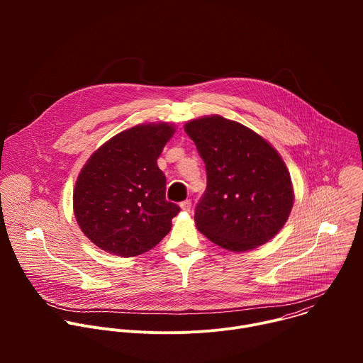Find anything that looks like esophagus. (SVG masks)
Returning <instances> with one entry per match:
<instances>
[{"mask_svg":"<svg viewBox=\"0 0 363 363\" xmlns=\"http://www.w3.org/2000/svg\"><path fill=\"white\" fill-rule=\"evenodd\" d=\"M191 205H192L191 199H185V201H182V202H181V208H182V211H189V210H191Z\"/></svg>","mask_w":363,"mask_h":363,"instance_id":"obj_1","label":"esophagus"}]
</instances>
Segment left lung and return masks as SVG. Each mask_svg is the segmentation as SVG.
Listing matches in <instances>:
<instances>
[{"label": "left lung", "instance_id": "8db88e82", "mask_svg": "<svg viewBox=\"0 0 363 363\" xmlns=\"http://www.w3.org/2000/svg\"><path fill=\"white\" fill-rule=\"evenodd\" d=\"M206 169V189L195 208L196 228L230 251H248L272 240L293 206L290 174L260 135L223 116L184 126Z\"/></svg>", "mask_w": 363, "mask_h": 363}]
</instances>
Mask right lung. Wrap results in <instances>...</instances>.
I'll list each match as a JSON object with an SVG mask.
<instances>
[{
  "instance_id": "right-lung-1",
  "label": "right lung",
  "mask_w": 363,
  "mask_h": 363,
  "mask_svg": "<svg viewBox=\"0 0 363 363\" xmlns=\"http://www.w3.org/2000/svg\"><path fill=\"white\" fill-rule=\"evenodd\" d=\"M175 129L138 125L101 145L83 167L73 208L84 235L121 257L139 255L171 230L179 206L167 201V178L158 158Z\"/></svg>"
}]
</instances>
